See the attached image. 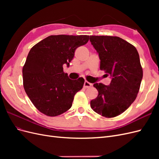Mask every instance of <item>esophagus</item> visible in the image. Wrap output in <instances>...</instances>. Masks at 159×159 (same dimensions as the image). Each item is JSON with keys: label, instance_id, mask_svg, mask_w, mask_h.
Listing matches in <instances>:
<instances>
[{"label": "esophagus", "instance_id": "obj_1", "mask_svg": "<svg viewBox=\"0 0 159 159\" xmlns=\"http://www.w3.org/2000/svg\"><path fill=\"white\" fill-rule=\"evenodd\" d=\"M91 85H92V84H91V83L88 82V81H85L84 84V88H88L91 87Z\"/></svg>", "mask_w": 159, "mask_h": 159}]
</instances>
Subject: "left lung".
I'll return each instance as SVG.
<instances>
[{"instance_id":"left-lung-1","label":"left lung","mask_w":159,"mask_h":159,"mask_svg":"<svg viewBox=\"0 0 159 159\" xmlns=\"http://www.w3.org/2000/svg\"><path fill=\"white\" fill-rule=\"evenodd\" d=\"M89 40L99 54L100 70L111 78L109 85L93 84L98 95L91 101V107L103 117H116L133 103L140 88L143 69L139 53L119 37L90 36Z\"/></svg>"}]
</instances>
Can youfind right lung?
I'll use <instances>...</instances> for the list:
<instances>
[{"instance_id": "add662e5", "label": "right lung", "mask_w": 159, "mask_h": 159, "mask_svg": "<svg viewBox=\"0 0 159 159\" xmlns=\"http://www.w3.org/2000/svg\"><path fill=\"white\" fill-rule=\"evenodd\" d=\"M89 36L52 35L34 46L22 69L23 85L38 110L55 117L71 108L84 79L73 80L63 71L69 67L77 48L87 44Z\"/></svg>"}]
</instances>
